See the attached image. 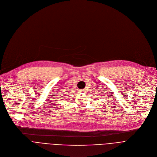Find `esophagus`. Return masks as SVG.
I'll return each mask as SVG.
<instances>
[{"mask_svg": "<svg viewBox=\"0 0 157 157\" xmlns=\"http://www.w3.org/2000/svg\"><path fill=\"white\" fill-rule=\"evenodd\" d=\"M80 92H81V93H83V92H84V91L82 90V89H81V90H80Z\"/></svg>", "mask_w": 157, "mask_h": 157, "instance_id": "34e87169", "label": "esophagus"}]
</instances>
